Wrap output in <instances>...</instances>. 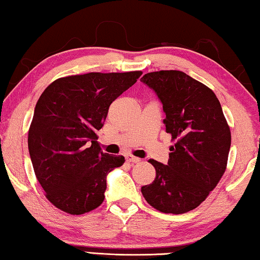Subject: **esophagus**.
Instances as JSON below:
<instances>
[{
    "mask_svg": "<svg viewBox=\"0 0 260 260\" xmlns=\"http://www.w3.org/2000/svg\"><path fill=\"white\" fill-rule=\"evenodd\" d=\"M126 160L129 161V163H131V164H136V163H139V161H141V158L134 157V156H131V155H127L126 156Z\"/></svg>",
    "mask_w": 260,
    "mask_h": 260,
    "instance_id": "1",
    "label": "esophagus"
}]
</instances>
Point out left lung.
I'll use <instances>...</instances> for the list:
<instances>
[{
    "mask_svg": "<svg viewBox=\"0 0 260 260\" xmlns=\"http://www.w3.org/2000/svg\"><path fill=\"white\" fill-rule=\"evenodd\" d=\"M141 81L163 104L165 130L175 141L167 165L150 159L156 178L142 193L158 211L185 213L204 202L224 175L230 127L212 90L185 73L155 71Z\"/></svg>",
    "mask_w": 260,
    "mask_h": 260,
    "instance_id": "1",
    "label": "left lung"
}]
</instances>
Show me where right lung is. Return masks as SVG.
<instances>
[{"label":"right lung","instance_id":"obj_1","mask_svg":"<svg viewBox=\"0 0 260 260\" xmlns=\"http://www.w3.org/2000/svg\"><path fill=\"white\" fill-rule=\"evenodd\" d=\"M142 71L62 77L37 101L28 134L34 171L47 198L62 211L83 214L104 201L107 176L123 156L101 151L96 131L109 107Z\"/></svg>","mask_w":260,"mask_h":260}]
</instances>
